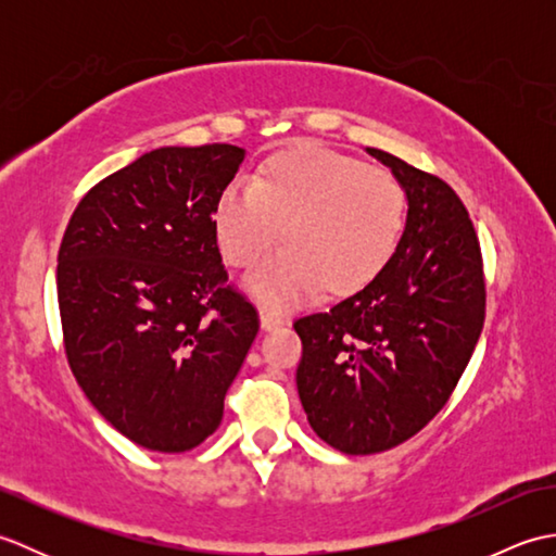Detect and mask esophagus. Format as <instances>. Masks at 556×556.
Segmentation results:
<instances>
[{
  "label": "esophagus",
  "instance_id": "1",
  "mask_svg": "<svg viewBox=\"0 0 556 556\" xmlns=\"http://www.w3.org/2000/svg\"><path fill=\"white\" fill-rule=\"evenodd\" d=\"M285 323H287V317L281 313L271 311V308H260V325H263L265 329H275Z\"/></svg>",
  "mask_w": 556,
  "mask_h": 556
}]
</instances>
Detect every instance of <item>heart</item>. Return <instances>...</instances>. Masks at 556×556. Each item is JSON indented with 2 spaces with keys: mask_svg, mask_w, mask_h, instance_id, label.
<instances>
[{
  "mask_svg": "<svg viewBox=\"0 0 556 556\" xmlns=\"http://www.w3.org/2000/svg\"><path fill=\"white\" fill-rule=\"evenodd\" d=\"M406 227V191L375 164L315 143L269 155L251 186L224 188L215 233L233 267H251L275 243H287L248 275V287L275 308L325 289L361 291L380 275Z\"/></svg>",
  "mask_w": 556,
  "mask_h": 556,
  "instance_id": "b5f03b06",
  "label": "heart"
}]
</instances>
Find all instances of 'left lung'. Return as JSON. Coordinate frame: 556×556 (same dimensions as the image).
I'll use <instances>...</instances> for the list:
<instances>
[{"instance_id": "1", "label": "left lung", "mask_w": 556, "mask_h": 556, "mask_svg": "<svg viewBox=\"0 0 556 556\" xmlns=\"http://www.w3.org/2000/svg\"><path fill=\"white\" fill-rule=\"evenodd\" d=\"M408 198L406 229L368 287L299 317V396L311 428L344 454L387 452L420 432L456 389L485 323L480 241L440 176L384 150Z\"/></svg>"}]
</instances>
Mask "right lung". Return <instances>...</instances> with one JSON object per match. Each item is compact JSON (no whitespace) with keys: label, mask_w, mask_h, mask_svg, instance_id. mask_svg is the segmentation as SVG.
Here are the masks:
<instances>
[{"label":"right lung","mask_w":556,"mask_h":556,"mask_svg":"<svg viewBox=\"0 0 556 556\" xmlns=\"http://www.w3.org/2000/svg\"><path fill=\"white\" fill-rule=\"evenodd\" d=\"M245 150L160 148L80 198L56 265L68 368L128 440L179 454L219 428L260 329L229 285L215 205Z\"/></svg>","instance_id":"1"}]
</instances>
